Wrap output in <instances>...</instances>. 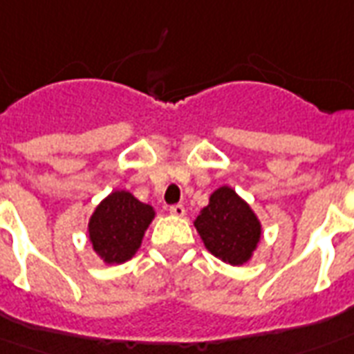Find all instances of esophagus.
Returning <instances> with one entry per match:
<instances>
[{"label":"esophagus","mask_w":354,"mask_h":354,"mask_svg":"<svg viewBox=\"0 0 354 354\" xmlns=\"http://www.w3.org/2000/svg\"><path fill=\"white\" fill-rule=\"evenodd\" d=\"M169 214L177 216V218H183V216L186 214V210L180 203H177V205H171V207H169Z\"/></svg>","instance_id":"1"}]
</instances>
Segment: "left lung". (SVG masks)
<instances>
[{
  "label": "left lung",
  "instance_id": "left-lung-1",
  "mask_svg": "<svg viewBox=\"0 0 354 354\" xmlns=\"http://www.w3.org/2000/svg\"><path fill=\"white\" fill-rule=\"evenodd\" d=\"M194 225L205 248L231 266L245 264L262 236L257 214L231 186H220L212 192Z\"/></svg>",
  "mask_w": 354,
  "mask_h": 354
}]
</instances>
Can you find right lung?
I'll use <instances>...</instances> for the list:
<instances>
[{
	"label": "right lung",
	"mask_w": 354,
	"mask_h": 354,
	"mask_svg": "<svg viewBox=\"0 0 354 354\" xmlns=\"http://www.w3.org/2000/svg\"><path fill=\"white\" fill-rule=\"evenodd\" d=\"M153 218L151 205L138 201L127 190L112 192L90 216V243L105 264H122L138 251Z\"/></svg>",
	"instance_id": "right-lung-1"
}]
</instances>
